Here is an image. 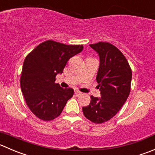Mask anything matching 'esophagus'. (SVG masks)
Instances as JSON below:
<instances>
[{
    "mask_svg": "<svg viewBox=\"0 0 155 155\" xmlns=\"http://www.w3.org/2000/svg\"><path fill=\"white\" fill-rule=\"evenodd\" d=\"M75 94H76V95H79V94H81V92L79 91H77V90H76V91H75Z\"/></svg>",
    "mask_w": 155,
    "mask_h": 155,
    "instance_id": "esophagus-1",
    "label": "esophagus"
}]
</instances>
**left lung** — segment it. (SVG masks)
<instances>
[{"label":"left lung","mask_w":155,"mask_h":155,"mask_svg":"<svg viewBox=\"0 0 155 155\" xmlns=\"http://www.w3.org/2000/svg\"><path fill=\"white\" fill-rule=\"evenodd\" d=\"M99 55L100 65L96 80L101 97L91 96V102L82 107L84 116L94 124H103L114 117L130 92L132 70L127 58L108 42L90 45Z\"/></svg>","instance_id":"1"}]
</instances>
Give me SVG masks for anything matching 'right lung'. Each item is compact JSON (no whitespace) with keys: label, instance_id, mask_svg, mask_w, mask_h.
Returning <instances> with one entry per match:
<instances>
[{"label":"right lung","instance_id":"1","mask_svg":"<svg viewBox=\"0 0 155 155\" xmlns=\"http://www.w3.org/2000/svg\"><path fill=\"white\" fill-rule=\"evenodd\" d=\"M82 45H67L48 40L37 46L25 58L20 87L30 110L44 121L55 119L61 114L73 88H63L55 83L67 61L80 53Z\"/></svg>","mask_w":155,"mask_h":155}]
</instances>
